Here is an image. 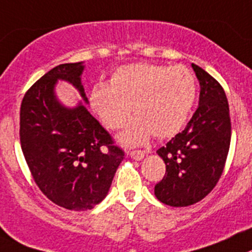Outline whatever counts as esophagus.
<instances>
[{
	"label": "esophagus",
	"mask_w": 252,
	"mask_h": 252,
	"mask_svg": "<svg viewBox=\"0 0 252 252\" xmlns=\"http://www.w3.org/2000/svg\"><path fill=\"white\" fill-rule=\"evenodd\" d=\"M129 154H130L131 158L135 159V160H142V159L144 158L145 153L143 152V150H133V152H130Z\"/></svg>",
	"instance_id": "34e87169"
}]
</instances>
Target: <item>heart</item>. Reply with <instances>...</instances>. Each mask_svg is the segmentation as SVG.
Returning a JSON list of instances; mask_svg holds the SVG:
<instances>
[{
  "mask_svg": "<svg viewBox=\"0 0 252 252\" xmlns=\"http://www.w3.org/2000/svg\"><path fill=\"white\" fill-rule=\"evenodd\" d=\"M196 92V79L189 68L133 63L117 68L109 84H94L89 104L108 130L121 129L131 107L137 118L122 133L121 142L137 145L150 134L155 138L175 135L194 107Z\"/></svg>",
  "mask_w": 252,
  "mask_h": 252,
  "instance_id": "b5f03b06",
  "label": "heart"
}]
</instances>
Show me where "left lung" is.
Returning <instances> with one entry per match:
<instances>
[{
    "instance_id": "obj_1",
    "label": "left lung",
    "mask_w": 252,
    "mask_h": 252,
    "mask_svg": "<svg viewBox=\"0 0 252 252\" xmlns=\"http://www.w3.org/2000/svg\"><path fill=\"white\" fill-rule=\"evenodd\" d=\"M199 83V107L182 133L157 150L166 165L155 185L158 200L189 206L200 201L218 184L231 140L229 103L221 84L199 65L191 64Z\"/></svg>"
}]
</instances>
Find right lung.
I'll list each match as a JSON object with an SVG mask.
<instances>
[{"label":"right lung","instance_id":"add662e5","mask_svg":"<svg viewBox=\"0 0 252 252\" xmlns=\"http://www.w3.org/2000/svg\"><path fill=\"white\" fill-rule=\"evenodd\" d=\"M82 62L52 68L26 92L20 110V140L34 183L49 200L68 210H91L107 196L124 152L79 103L69 109L55 95L63 79L86 102Z\"/></svg>","mask_w":252,"mask_h":252}]
</instances>
